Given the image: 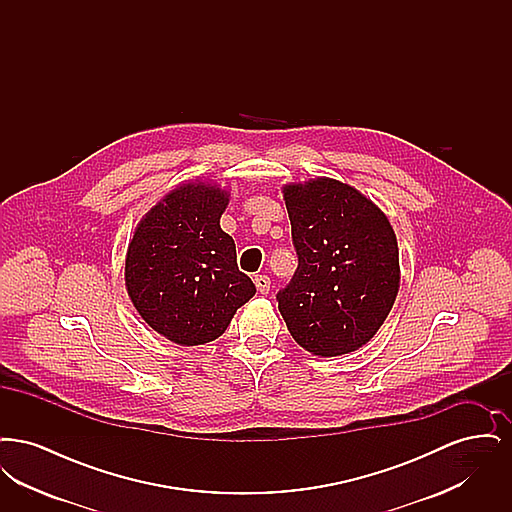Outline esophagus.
I'll return each mask as SVG.
<instances>
[{"label": "esophagus", "instance_id": "34e87169", "mask_svg": "<svg viewBox=\"0 0 512 512\" xmlns=\"http://www.w3.org/2000/svg\"><path fill=\"white\" fill-rule=\"evenodd\" d=\"M255 286H257L259 293L267 295V293L270 292V278L265 276V274H257V276H255Z\"/></svg>", "mask_w": 512, "mask_h": 512}]
</instances>
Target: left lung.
Segmentation results:
<instances>
[{"mask_svg": "<svg viewBox=\"0 0 512 512\" xmlns=\"http://www.w3.org/2000/svg\"><path fill=\"white\" fill-rule=\"evenodd\" d=\"M299 265L278 309L305 351L340 357L374 338L399 292L386 213L357 188L318 176L282 186Z\"/></svg>", "mask_w": 512, "mask_h": 512, "instance_id": "8db88e82", "label": "left lung"}]
</instances>
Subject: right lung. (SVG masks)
Here are the masks:
<instances>
[{
  "instance_id": "right-lung-1",
  "label": "right lung",
  "mask_w": 512,
  "mask_h": 512,
  "mask_svg": "<svg viewBox=\"0 0 512 512\" xmlns=\"http://www.w3.org/2000/svg\"><path fill=\"white\" fill-rule=\"evenodd\" d=\"M230 192L188 180L163 195L126 249L124 284L138 315L163 338L192 347L217 340L255 295L220 228Z\"/></svg>"
}]
</instances>
